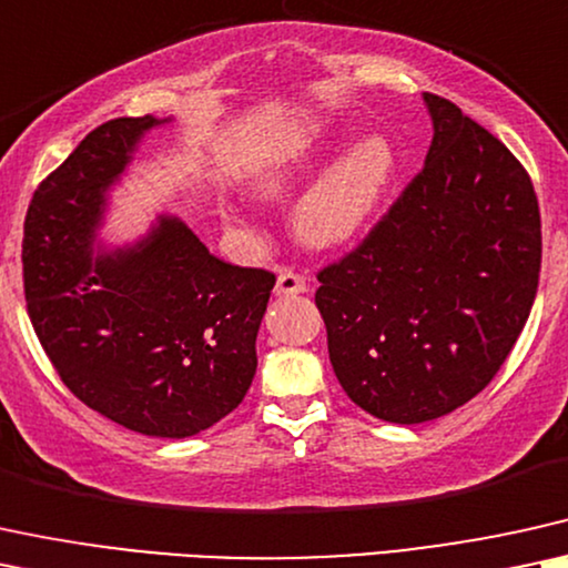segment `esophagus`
<instances>
[{"mask_svg": "<svg viewBox=\"0 0 568 568\" xmlns=\"http://www.w3.org/2000/svg\"><path fill=\"white\" fill-rule=\"evenodd\" d=\"M306 277L298 275V272L293 270H283L277 275V285L275 291L280 293V296H293V293H306Z\"/></svg>", "mask_w": 568, "mask_h": 568, "instance_id": "34e87169", "label": "esophagus"}]
</instances>
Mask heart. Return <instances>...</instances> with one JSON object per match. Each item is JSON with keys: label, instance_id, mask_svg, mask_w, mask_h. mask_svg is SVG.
<instances>
[{"label": "heart", "instance_id": "heart-1", "mask_svg": "<svg viewBox=\"0 0 568 568\" xmlns=\"http://www.w3.org/2000/svg\"><path fill=\"white\" fill-rule=\"evenodd\" d=\"M333 141L322 133H301L264 154L254 175L262 199H288L312 175ZM396 149L385 135H367L343 152L301 196L293 227L308 246H337L362 231L379 210L393 178Z\"/></svg>", "mask_w": 568, "mask_h": 568}]
</instances>
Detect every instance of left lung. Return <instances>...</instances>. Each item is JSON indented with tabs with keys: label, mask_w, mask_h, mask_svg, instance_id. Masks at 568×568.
Masks as SVG:
<instances>
[{
	"label": "left lung",
	"mask_w": 568,
	"mask_h": 568,
	"mask_svg": "<svg viewBox=\"0 0 568 568\" xmlns=\"http://www.w3.org/2000/svg\"><path fill=\"white\" fill-rule=\"evenodd\" d=\"M425 168L356 248L317 272L337 383L364 412L419 425L498 375L540 283L542 233L524 164L454 102L425 93Z\"/></svg>",
	"instance_id": "1"
}]
</instances>
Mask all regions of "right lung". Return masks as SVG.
Masks as SVG:
<instances>
[{"label":"right lung","mask_w":568,"mask_h":568,"mask_svg":"<svg viewBox=\"0 0 568 568\" xmlns=\"http://www.w3.org/2000/svg\"><path fill=\"white\" fill-rule=\"evenodd\" d=\"M152 114L93 128L33 191L23 225L28 317L78 400L133 433L189 437L246 396L275 275L210 254L181 220L93 260L104 193Z\"/></svg>","instance_id":"add662e5"}]
</instances>
